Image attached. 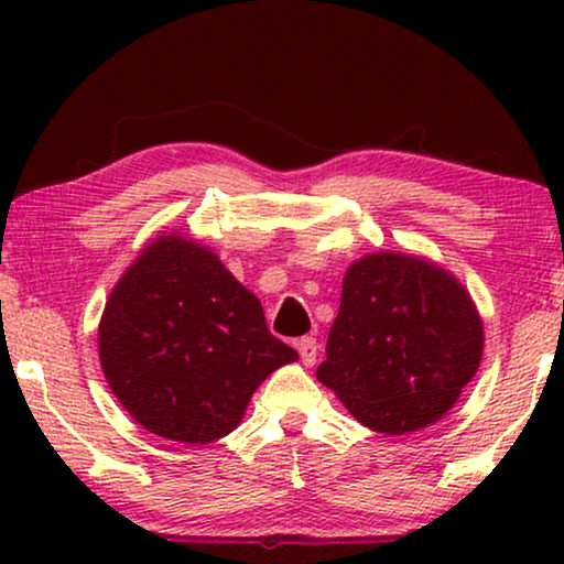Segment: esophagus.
Masks as SVG:
<instances>
[{
  "instance_id": "34e87169",
  "label": "esophagus",
  "mask_w": 564,
  "mask_h": 564,
  "mask_svg": "<svg viewBox=\"0 0 564 564\" xmlns=\"http://www.w3.org/2000/svg\"><path fill=\"white\" fill-rule=\"evenodd\" d=\"M297 351H300V359H303V365H315V359H318V341H315L313 336H303L297 341Z\"/></svg>"
}]
</instances>
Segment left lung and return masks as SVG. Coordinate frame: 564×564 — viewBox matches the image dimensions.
<instances>
[{
  "mask_svg": "<svg viewBox=\"0 0 564 564\" xmlns=\"http://www.w3.org/2000/svg\"><path fill=\"white\" fill-rule=\"evenodd\" d=\"M480 357V315L452 274L369 253L344 276L318 380L359 423L398 436L442 419Z\"/></svg>",
  "mask_w": 564,
  "mask_h": 564,
  "instance_id": "left-lung-1",
  "label": "left lung"
}]
</instances>
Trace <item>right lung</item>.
<instances>
[{
    "instance_id": "obj_1",
    "label": "right lung",
    "mask_w": 564,
    "mask_h": 564,
    "mask_svg": "<svg viewBox=\"0 0 564 564\" xmlns=\"http://www.w3.org/2000/svg\"><path fill=\"white\" fill-rule=\"evenodd\" d=\"M297 351L269 334L261 303L218 257L161 236L112 290L99 361L151 434L207 444L230 434L253 390Z\"/></svg>"
}]
</instances>
